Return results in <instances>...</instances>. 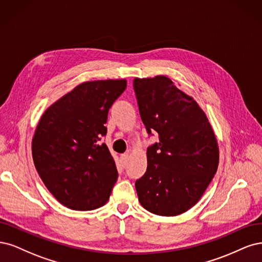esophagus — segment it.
<instances>
[{
	"instance_id": "34e87169",
	"label": "esophagus",
	"mask_w": 262,
	"mask_h": 262,
	"mask_svg": "<svg viewBox=\"0 0 262 262\" xmlns=\"http://www.w3.org/2000/svg\"><path fill=\"white\" fill-rule=\"evenodd\" d=\"M128 152H125V154H123L122 156H121V160H122V162H123V164H126V162H127V159H128Z\"/></svg>"
}]
</instances>
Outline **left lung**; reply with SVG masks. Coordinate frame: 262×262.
Wrapping results in <instances>:
<instances>
[{"label": "left lung", "instance_id": "left-lung-1", "mask_svg": "<svg viewBox=\"0 0 262 262\" xmlns=\"http://www.w3.org/2000/svg\"><path fill=\"white\" fill-rule=\"evenodd\" d=\"M142 123L159 141L147 150V171L136 181L140 205L175 216L204 195L219 165V145L206 113L164 75L135 78Z\"/></svg>", "mask_w": 262, "mask_h": 262}]
</instances>
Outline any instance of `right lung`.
Returning a JSON list of instances; mask_svg holds the SVG:
<instances>
[{"mask_svg": "<svg viewBox=\"0 0 262 262\" xmlns=\"http://www.w3.org/2000/svg\"><path fill=\"white\" fill-rule=\"evenodd\" d=\"M126 79L85 81L42 114L31 142L33 163L58 202L78 211L102 207L117 180L114 159L100 139L108 108Z\"/></svg>", "mask_w": 262, "mask_h": 262, "instance_id": "obj_1", "label": "right lung"}]
</instances>
